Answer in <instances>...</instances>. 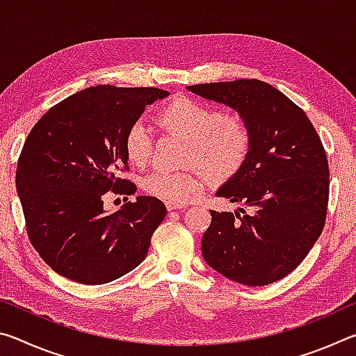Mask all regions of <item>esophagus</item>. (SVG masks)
Instances as JSON below:
<instances>
[{"instance_id":"1","label":"esophagus","mask_w":356,"mask_h":356,"mask_svg":"<svg viewBox=\"0 0 356 356\" xmlns=\"http://www.w3.org/2000/svg\"><path fill=\"white\" fill-rule=\"evenodd\" d=\"M166 209L170 210H182V209H185V206L184 204H176V202H166Z\"/></svg>"}]
</instances>
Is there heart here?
Wrapping results in <instances>:
<instances>
[{
    "mask_svg": "<svg viewBox=\"0 0 356 356\" xmlns=\"http://www.w3.org/2000/svg\"><path fill=\"white\" fill-rule=\"evenodd\" d=\"M156 120L165 130L188 141L185 165L197 166L213 182L232 177L248 155L250 131L243 120L221 116V113L196 100L186 97L171 100L161 108ZM124 147L130 163L146 166L152 149L149 130L140 122L131 125L125 135ZM202 186L204 176L197 170L155 171L143 182L149 196L176 204L191 200Z\"/></svg>",
    "mask_w": 356,
    "mask_h": 356,
    "instance_id": "obj_1",
    "label": "heart"
}]
</instances>
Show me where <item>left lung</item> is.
<instances>
[{"label":"left lung","instance_id":"obj_1","mask_svg":"<svg viewBox=\"0 0 356 356\" xmlns=\"http://www.w3.org/2000/svg\"><path fill=\"white\" fill-rule=\"evenodd\" d=\"M186 91L231 108L250 131L243 165L215 193L240 207L210 210L204 261L238 284H272L298 267L322 234L330 171L321 138L301 108L264 81L195 84Z\"/></svg>","mask_w":356,"mask_h":356}]
</instances>
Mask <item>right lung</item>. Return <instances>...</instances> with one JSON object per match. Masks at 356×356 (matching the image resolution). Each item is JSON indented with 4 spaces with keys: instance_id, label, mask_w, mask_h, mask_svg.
I'll return each mask as SVG.
<instances>
[{
    "instance_id": "1",
    "label": "right lung",
    "mask_w": 356,
    "mask_h": 356,
    "mask_svg": "<svg viewBox=\"0 0 356 356\" xmlns=\"http://www.w3.org/2000/svg\"><path fill=\"white\" fill-rule=\"evenodd\" d=\"M168 95L155 88H88L51 106L28 135L17 193L29 240L64 278L105 284L146 257L165 204L136 196L111 213L104 200L106 191L135 195L136 186L119 177L129 161L125 135L147 105Z\"/></svg>"
}]
</instances>
